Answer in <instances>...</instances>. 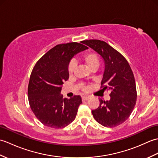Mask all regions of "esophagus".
Returning a JSON list of instances; mask_svg holds the SVG:
<instances>
[{
	"label": "esophagus",
	"instance_id": "esophagus-1",
	"mask_svg": "<svg viewBox=\"0 0 158 158\" xmlns=\"http://www.w3.org/2000/svg\"><path fill=\"white\" fill-rule=\"evenodd\" d=\"M89 96H83V97H82V100H87L89 99Z\"/></svg>",
	"mask_w": 158,
	"mask_h": 158
}]
</instances>
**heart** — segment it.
<instances>
[{
	"mask_svg": "<svg viewBox=\"0 0 158 158\" xmlns=\"http://www.w3.org/2000/svg\"><path fill=\"white\" fill-rule=\"evenodd\" d=\"M82 62L85 64V66L92 71L98 69L100 64V58L98 55L94 52H88L85 53L81 58ZM76 69V65L74 62H70L69 65L68 71L70 76L73 75ZM84 90H87V88H83Z\"/></svg>",
	"mask_w": 158,
	"mask_h": 158,
	"instance_id": "b5f03b06",
	"label": "heart"
}]
</instances>
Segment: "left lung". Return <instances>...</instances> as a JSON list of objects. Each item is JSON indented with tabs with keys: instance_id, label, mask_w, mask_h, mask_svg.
Wrapping results in <instances>:
<instances>
[{
	"instance_id": "obj_1",
	"label": "left lung",
	"mask_w": 158,
	"mask_h": 158,
	"mask_svg": "<svg viewBox=\"0 0 158 158\" xmlns=\"http://www.w3.org/2000/svg\"><path fill=\"white\" fill-rule=\"evenodd\" d=\"M102 56L105 71L101 81L103 89L110 92L109 100L100 99V105L92 113L105 127L120 125L128 118L136 102V83L126 59L108 43L96 39L81 42Z\"/></svg>"
}]
</instances>
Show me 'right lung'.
Segmentation results:
<instances>
[{"mask_svg": "<svg viewBox=\"0 0 158 158\" xmlns=\"http://www.w3.org/2000/svg\"><path fill=\"white\" fill-rule=\"evenodd\" d=\"M86 49V46L76 42L57 45L36 63L30 77L28 101L32 112L43 125L62 128L75 119L82 103L81 96L63 98L60 92L64 82L69 78L70 60Z\"/></svg>", "mask_w": 158, "mask_h": 158, "instance_id": "right-lung-1", "label": "right lung"}]
</instances>
